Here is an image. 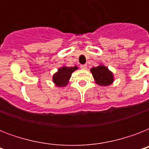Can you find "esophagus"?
<instances>
[{"label":"esophagus","instance_id":"obj_1","mask_svg":"<svg viewBox=\"0 0 149 149\" xmlns=\"http://www.w3.org/2000/svg\"><path fill=\"white\" fill-rule=\"evenodd\" d=\"M80 67H81L83 70H86V69H87V65H86V64H85V65H80Z\"/></svg>","mask_w":149,"mask_h":149}]
</instances>
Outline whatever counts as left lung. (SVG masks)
<instances>
[{
  "mask_svg": "<svg viewBox=\"0 0 149 149\" xmlns=\"http://www.w3.org/2000/svg\"><path fill=\"white\" fill-rule=\"evenodd\" d=\"M93 77L96 84L100 86H109L113 82V74L108 68L104 65H100L97 67L91 69Z\"/></svg>",
  "mask_w": 149,
  "mask_h": 149,
  "instance_id": "left-lung-1",
  "label": "left lung"
}]
</instances>
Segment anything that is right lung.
<instances>
[{"label":"right lung","mask_w":149,"mask_h":149,"mask_svg":"<svg viewBox=\"0 0 149 149\" xmlns=\"http://www.w3.org/2000/svg\"><path fill=\"white\" fill-rule=\"evenodd\" d=\"M77 69H78L77 66L68 67V66L63 65L58 69L56 73H54L52 77V82L58 87L65 86L69 83L72 73Z\"/></svg>","instance_id":"right-lung-1"}]
</instances>
